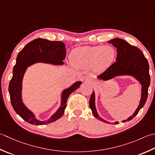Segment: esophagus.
Wrapping results in <instances>:
<instances>
[{
    "mask_svg": "<svg viewBox=\"0 0 155 155\" xmlns=\"http://www.w3.org/2000/svg\"><path fill=\"white\" fill-rule=\"evenodd\" d=\"M84 81L87 82V83H90V82H91V78L89 77H86L84 78Z\"/></svg>",
    "mask_w": 155,
    "mask_h": 155,
    "instance_id": "esophagus-1",
    "label": "esophagus"
}]
</instances>
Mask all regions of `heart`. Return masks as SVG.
<instances>
[{"instance_id":"obj_1","label":"heart","mask_w":155,"mask_h":155,"mask_svg":"<svg viewBox=\"0 0 155 155\" xmlns=\"http://www.w3.org/2000/svg\"><path fill=\"white\" fill-rule=\"evenodd\" d=\"M116 51L110 45L106 46H83L72 51L71 58L75 66L87 68L94 66L96 69L108 67L114 62Z\"/></svg>"}]
</instances>
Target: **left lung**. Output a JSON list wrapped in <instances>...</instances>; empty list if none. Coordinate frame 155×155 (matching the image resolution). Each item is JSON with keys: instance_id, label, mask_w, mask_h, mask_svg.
Instances as JSON below:
<instances>
[{"instance_id": "obj_1", "label": "left lung", "mask_w": 155, "mask_h": 155, "mask_svg": "<svg viewBox=\"0 0 155 155\" xmlns=\"http://www.w3.org/2000/svg\"><path fill=\"white\" fill-rule=\"evenodd\" d=\"M108 43L113 44L114 46L117 48L116 62L112 64L105 72L99 75L97 78L104 81H107L117 76L129 75L138 81L142 86L140 104L132 116L129 117L127 120L122 121V122H126L132 120L133 117L138 114L140 109L143 107L147 101L148 89L150 83L149 65L142 51L136 46L130 45L124 39L114 38L109 41ZM89 107L92 110L93 115L97 119L105 123H110L99 116L95 107V95L94 91L89 100ZM111 124H117L118 122Z\"/></svg>"}]
</instances>
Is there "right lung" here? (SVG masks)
I'll return each mask as SVG.
<instances>
[{
  "instance_id": "1",
  "label": "right lung",
  "mask_w": 155,
  "mask_h": 155,
  "mask_svg": "<svg viewBox=\"0 0 155 155\" xmlns=\"http://www.w3.org/2000/svg\"><path fill=\"white\" fill-rule=\"evenodd\" d=\"M66 46L62 41H49L38 38L30 41L18 54L16 64L13 68V77L9 83L8 91L11 105L15 112L27 122L33 125H43L55 122L62 116L66 107L69 95L79 88L81 81L74 83L62 91L61 105L58 110L45 121L36 119L35 115L23 104L22 100V81L24 74L29 66L35 63L42 62L53 65H62L66 57Z\"/></svg>"
}]
</instances>
